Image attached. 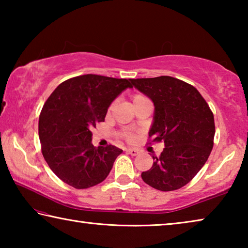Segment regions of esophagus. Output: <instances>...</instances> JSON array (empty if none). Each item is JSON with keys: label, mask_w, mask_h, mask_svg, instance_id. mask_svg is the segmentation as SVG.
Masks as SVG:
<instances>
[{"label": "esophagus", "mask_w": 248, "mask_h": 248, "mask_svg": "<svg viewBox=\"0 0 248 248\" xmlns=\"http://www.w3.org/2000/svg\"><path fill=\"white\" fill-rule=\"evenodd\" d=\"M125 152L130 155H132V156H136V155L139 154V151H138L137 149H127L125 150Z\"/></svg>", "instance_id": "1"}]
</instances>
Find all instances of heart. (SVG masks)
Instances as JSON below:
<instances>
[{
    "label": "heart",
    "mask_w": 248,
    "mask_h": 248,
    "mask_svg": "<svg viewBox=\"0 0 248 248\" xmlns=\"http://www.w3.org/2000/svg\"><path fill=\"white\" fill-rule=\"evenodd\" d=\"M143 99H148V98H146L145 96H143V95H140V94H138V95H134V96H133V98H132L133 103H136V102H139V100H143ZM125 137H127L128 139H132V138H133L132 134H131V133H129V132L125 133Z\"/></svg>",
    "instance_id": "heart-1"
}]
</instances>
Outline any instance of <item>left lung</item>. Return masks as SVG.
Here are the masks:
<instances>
[{
  "instance_id": "8db88e82",
  "label": "left lung",
  "mask_w": 248,
  "mask_h": 248,
  "mask_svg": "<svg viewBox=\"0 0 248 248\" xmlns=\"http://www.w3.org/2000/svg\"><path fill=\"white\" fill-rule=\"evenodd\" d=\"M132 85L154 104L149 137L164 141V150L141 177L161 191L182 188L195 177L213 148L215 118L194 86L171 77L131 78Z\"/></svg>"
}]
</instances>
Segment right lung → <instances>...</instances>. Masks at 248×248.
Listing matches in <instances>:
<instances>
[{
  "label": "right lung",
  "instance_id": "add662e5",
  "mask_svg": "<svg viewBox=\"0 0 248 248\" xmlns=\"http://www.w3.org/2000/svg\"><path fill=\"white\" fill-rule=\"evenodd\" d=\"M129 79L85 74L61 83L39 116L41 152L54 174L77 189L102 183L123 150L109 144L95 148L91 129L105 120L110 104Z\"/></svg>",
  "mask_w": 248,
  "mask_h": 248
}]
</instances>
